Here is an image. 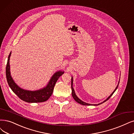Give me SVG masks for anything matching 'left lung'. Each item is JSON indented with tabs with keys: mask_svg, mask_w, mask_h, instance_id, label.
Masks as SVG:
<instances>
[{
	"mask_svg": "<svg viewBox=\"0 0 134 134\" xmlns=\"http://www.w3.org/2000/svg\"><path fill=\"white\" fill-rule=\"evenodd\" d=\"M73 77H72V78H71V89H72V97H73V98H74V99H75L77 103H78L79 104H82V105H94V106H97V105H100V104H102V103H104V102H105L107 100H108L109 99L111 96H112V95L113 94H114V93L115 92V91L117 90V88H118V86H119V82H120V80H119V82H118V85H117V86L116 87V88H115V89L114 90V91L113 92V93L111 94L105 100H104L103 102H102V103H99V104H89V103H86V102H83V101H82V100H81L80 98H79L77 96H76V93H75V90H74V89H73Z\"/></svg>",
	"mask_w": 134,
	"mask_h": 134,
	"instance_id": "left-lung-1",
	"label": "left lung"
}]
</instances>
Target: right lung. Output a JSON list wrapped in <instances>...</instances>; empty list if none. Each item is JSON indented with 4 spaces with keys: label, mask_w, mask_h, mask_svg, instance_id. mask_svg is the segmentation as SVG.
I'll return each instance as SVG.
<instances>
[{
    "label": "right lung",
    "mask_w": 134,
    "mask_h": 134,
    "mask_svg": "<svg viewBox=\"0 0 134 134\" xmlns=\"http://www.w3.org/2000/svg\"><path fill=\"white\" fill-rule=\"evenodd\" d=\"M11 54L12 52L10 53L8 58L6 67V77L8 85L13 92L20 99L27 103H40L47 100L52 95L54 87L58 79L64 73V71L61 70L56 72L52 76L47 85L41 89L36 91L24 90L20 87L14 82L11 76L9 63Z\"/></svg>",
    "instance_id": "obj_1"
}]
</instances>
